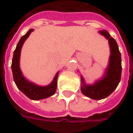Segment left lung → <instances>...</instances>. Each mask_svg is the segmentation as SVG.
<instances>
[{
	"instance_id": "left-lung-1",
	"label": "left lung",
	"mask_w": 133,
	"mask_h": 133,
	"mask_svg": "<svg viewBox=\"0 0 133 133\" xmlns=\"http://www.w3.org/2000/svg\"><path fill=\"white\" fill-rule=\"evenodd\" d=\"M98 33L108 41L110 51L108 64L103 76L92 84H87L81 75V92L92 100H102L108 97L116 89L122 73L121 54L116 41L107 30H100Z\"/></svg>"
}]
</instances>
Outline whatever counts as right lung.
<instances>
[{
  "instance_id": "1",
  "label": "right lung",
  "mask_w": 133,
  "mask_h": 133,
  "mask_svg": "<svg viewBox=\"0 0 133 133\" xmlns=\"http://www.w3.org/2000/svg\"><path fill=\"white\" fill-rule=\"evenodd\" d=\"M34 29H30L25 35L21 38L18 43L17 44L16 50L13 52L11 69L13 72V80L17 88L28 98L33 100H38L49 98L55 94L57 89V79H58L59 71L55 74L52 82L48 85L44 86L39 85L28 81L23 75L20 67L21 52L25 41H26V39L29 37L30 33Z\"/></svg>"
}]
</instances>
